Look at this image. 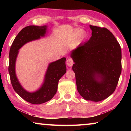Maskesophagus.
Wrapping results in <instances>:
<instances>
[{
  "mask_svg": "<svg viewBox=\"0 0 131 131\" xmlns=\"http://www.w3.org/2000/svg\"><path fill=\"white\" fill-rule=\"evenodd\" d=\"M66 65H67L69 67H72V65H73V61L72 60V59H68L67 61H66Z\"/></svg>",
  "mask_w": 131,
  "mask_h": 131,
  "instance_id": "esophagus-1",
  "label": "esophagus"
}]
</instances>
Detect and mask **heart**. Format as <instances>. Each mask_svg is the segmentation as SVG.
Masks as SVG:
<instances>
[{"mask_svg":"<svg viewBox=\"0 0 131 131\" xmlns=\"http://www.w3.org/2000/svg\"><path fill=\"white\" fill-rule=\"evenodd\" d=\"M87 32L85 31H84L82 30L81 28H77L74 30L73 33V37L74 38H77V37H79V39H83L85 38L87 36Z\"/></svg>","mask_w":131,"mask_h":131,"instance_id":"1","label":"heart"}]
</instances>
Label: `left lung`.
<instances>
[{"mask_svg": "<svg viewBox=\"0 0 131 131\" xmlns=\"http://www.w3.org/2000/svg\"><path fill=\"white\" fill-rule=\"evenodd\" d=\"M92 36L72 51L77 91L87 101L104 100L114 92L121 73L118 42L105 28L90 25Z\"/></svg>", "mask_w": 131, "mask_h": 131, "instance_id": "obj_1", "label": "left lung"}]
</instances>
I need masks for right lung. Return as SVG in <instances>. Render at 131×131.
Segmentation results:
<instances>
[{
    "label": "right lung",
    "instance_id": "obj_1",
    "mask_svg": "<svg viewBox=\"0 0 131 131\" xmlns=\"http://www.w3.org/2000/svg\"><path fill=\"white\" fill-rule=\"evenodd\" d=\"M47 26L30 25L23 28L18 33L13 42L9 52V72L12 86L22 98L32 104L39 105L51 99L56 94L59 79L66 72V58L48 65L44 76L43 83L39 90L33 92L26 91L21 85L15 73V62L19 50L28 42L40 39L47 32Z\"/></svg>",
    "mask_w": 131,
    "mask_h": 131
}]
</instances>
